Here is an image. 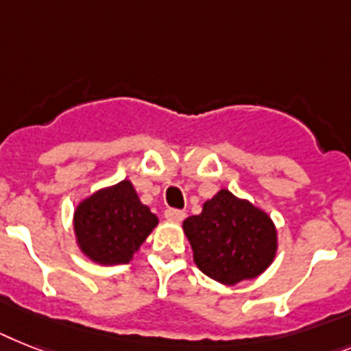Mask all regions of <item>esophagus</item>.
Returning a JSON list of instances; mask_svg holds the SVG:
<instances>
[{
	"instance_id": "obj_1",
	"label": "esophagus",
	"mask_w": 351,
	"mask_h": 351,
	"mask_svg": "<svg viewBox=\"0 0 351 351\" xmlns=\"http://www.w3.org/2000/svg\"><path fill=\"white\" fill-rule=\"evenodd\" d=\"M165 217L169 219V221H173V222H181L184 221V217H186V213L182 210H176V208H169V210L165 211Z\"/></svg>"
}]
</instances>
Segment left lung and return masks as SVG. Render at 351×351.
Returning <instances> with one entry per match:
<instances>
[{
  "label": "left lung",
  "instance_id": "8db88e82",
  "mask_svg": "<svg viewBox=\"0 0 351 351\" xmlns=\"http://www.w3.org/2000/svg\"><path fill=\"white\" fill-rule=\"evenodd\" d=\"M197 267L224 285L262 274L276 253V230L267 213L221 190L201 215L182 222Z\"/></svg>",
  "mask_w": 351,
  "mask_h": 351
}]
</instances>
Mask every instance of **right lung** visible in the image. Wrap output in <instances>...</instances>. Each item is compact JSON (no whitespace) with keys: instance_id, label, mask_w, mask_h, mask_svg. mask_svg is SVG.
<instances>
[{"instance_id":"obj_1","label":"right lung","mask_w":351,"mask_h":351,"mask_svg":"<svg viewBox=\"0 0 351 351\" xmlns=\"http://www.w3.org/2000/svg\"><path fill=\"white\" fill-rule=\"evenodd\" d=\"M73 224L84 254L112 265L132 258L158 226V217L141 204L130 181H121L80 202Z\"/></svg>"}]
</instances>
